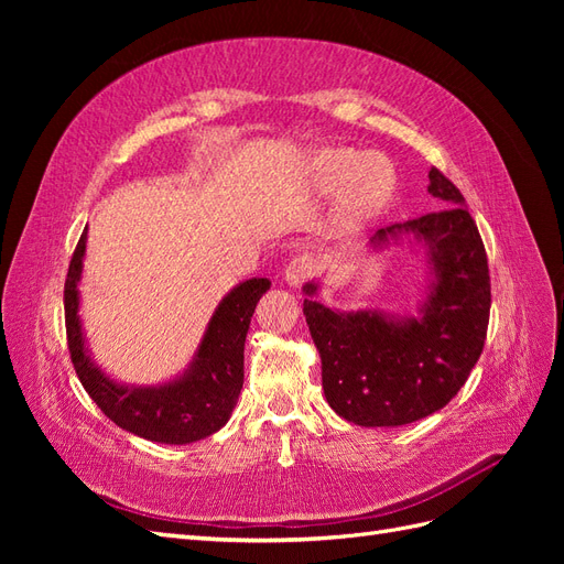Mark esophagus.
Wrapping results in <instances>:
<instances>
[{
	"label": "esophagus",
	"mask_w": 564,
	"mask_h": 564,
	"mask_svg": "<svg viewBox=\"0 0 564 564\" xmlns=\"http://www.w3.org/2000/svg\"><path fill=\"white\" fill-rule=\"evenodd\" d=\"M315 270H317V263L313 256L301 253V256H296V259L289 261V265L284 270V280L289 286H299L305 280H311L315 275Z\"/></svg>",
	"instance_id": "34e87169"
}]
</instances>
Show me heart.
<instances>
[{"label":"heart","instance_id":"b5f03b06","mask_svg":"<svg viewBox=\"0 0 564 564\" xmlns=\"http://www.w3.org/2000/svg\"><path fill=\"white\" fill-rule=\"evenodd\" d=\"M313 172L322 191H336L350 183L346 207L355 216H369L381 209L395 187V174L383 158H362L350 148L322 150L313 162Z\"/></svg>","mask_w":564,"mask_h":564}]
</instances>
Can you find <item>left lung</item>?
<instances>
[{"label": "left lung", "mask_w": 564, "mask_h": 564, "mask_svg": "<svg viewBox=\"0 0 564 564\" xmlns=\"http://www.w3.org/2000/svg\"><path fill=\"white\" fill-rule=\"evenodd\" d=\"M429 193L442 209L373 232L369 247L421 245L431 284L419 315L336 311L303 286V315L322 360L334 412L365 429H395L440 412L466 383L485 348L491 286L482 237L458 187L433 166Z\"/></svg>", "instance_id": "1"}]
</instances>
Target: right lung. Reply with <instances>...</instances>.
Masks as SVG:
<instances>
[{"label":"right lung","mask_w":564,"mask_h":564,"mask_svg":"<svg viewBox=\"0 0 564 564\" xmlns=\"http://www.w3.org/2000/svg\"><path fill=\"white\" fill-rule=\"evenodd\" d=\"M87 253L84 228L65 280L67 348L77 377L119 429L162 445H191L224 429L245 383V340L256 303L270 289L268 278L237 284L214 311L193 362L181 377L160 386H131L110 379L89 352L79 319V280Z\"/></svg>","instance_id":"1"}]
</instances>
